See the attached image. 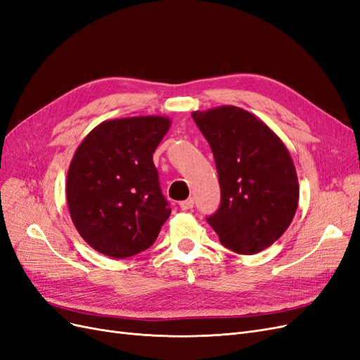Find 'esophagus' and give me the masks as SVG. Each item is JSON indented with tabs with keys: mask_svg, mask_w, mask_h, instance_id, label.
<instances>
[{
	"mask_svg": "<svg viewBox=\"0 0 360 360\" xmlns=\"http://www.w3.org/2000/svg\"><path fill=\"white\" fill-rule=\"evenodd\" d=\"M180 207H181V210H191L193 207V198H188V200L181 201Z\"/></svg>",
	"mask_w": 360,
	"mask_h": 360,
	"instance_id": "34e87169",
	"label": "esophagus"
}]
</instances>
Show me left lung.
<instances>
[{
    "label": "left lung",
    "instance_id": "obj_1",
    "mask_svg": "<svg viewBox=\"0 0 360 360\" xmlns=\"http://www.w3.org/2000/svg\"><path fill=\"white\" fill-rule=\"evenodd\" d=\"M214 158L221 204L207 222L233 252L254 255L275 243L297 210L299 181L284 143L237 106L193 112Z\"/></svg>",
    "mask_w": 360,
    "mask_h": 360
}]
</instances>
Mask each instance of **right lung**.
I'll return each mask as SVG.
<instances>
[{
	"mask_svg": "<svg viewBox=\"0 0 360 360\" xmlns=\"http://www.w3.org/2000/svg\"><path fill=\"white\" fill-rule=\"evenodd\" d=\"M165 117L103 122L85 136L68 172L76 230L97 252L127 258L156 242L171 214L153 153L168 132Z\"/></svg>",
	"mask_w": 360,
	"mask_h": 360,
	"instance_id": "right-lung-1",
	"label": "right lung"
}]
</instances>
